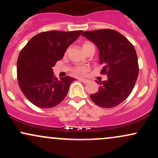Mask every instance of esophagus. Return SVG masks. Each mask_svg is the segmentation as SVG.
I'll return each instance as SVG.
<instances>
[{
    "mask_svg": "<svg viewBox=\"0 0 158 158\" xmlns=\"http://www.w3.org/2000/svg\"><path fill=\"white\" fill-rule=\"evenodd\" d=\"M79 80L82 81L83 83H88L90 81V80H88V79H79Z\"/></svg>",
    "mask_w": 158,
    "mask_h": 158,
    "instance_id": "34e87169",
    "label": "esophagus"
}]
</instances>
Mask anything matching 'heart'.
I'll return each mask as SVG.
<instances>
[{
    "label": "heart",
    "mask_w": 158,
    "mask_h": 158,
    "mask_svg": "<svg viewBox=\"0 0 158 158\" xmlns=\"http://www.w3.org/2000/svg\"><path fill=\"white\" fill-rule=\"evenodd\" d=\"M93 44L92 43L89 42V41H85V42L83 43L82 44V48L83 50H85V49H87L89 47L92 46ZM89 70V68L88 66H85V65H83V66H77L73 68V72L74 74L77 76H84L87 72Z\"/></svg>",
    "instance_id": "heart-1"
}]
</instances>
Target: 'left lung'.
<instances>
[{
	"instance_id": "1",
	"label": "left lung",
	"mask_w": 158,
	"mask_h": 158,
	"mask_svg": "<svg viewBox=\"0 0 158 158\" xmlns=\"http://www.w3.org/2000/svg\"><path fill=\"white\" fill-rule=\"evenodd\" d=\"M82 35L94 43L99 50L101 73L106 74V81L100 85L90 99L97 106L110 108L117 106L131 93L139 73L135 49L128 39L113 30L86 31Z\"/></svg>"
}]
</instances>
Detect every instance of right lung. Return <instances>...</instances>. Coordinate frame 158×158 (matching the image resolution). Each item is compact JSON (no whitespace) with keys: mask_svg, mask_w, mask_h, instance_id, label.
<instances>
[{"mask_svg":"<svg viewBox=\"0 0 158 158\" xmlns=\"http://www.w3.org/2000/svg\"><path fill=\"white\" fill-rule=\"evenodd\" d=\"M82 30L43 32L33 36L21 50L17 62L18 81L21 91L35 106L50 108L60 103L74 78L58 79L52 67L61 60Z\"/></svg>","mask_w":158,"mask_h":158,"instance_id":"obj_1","label":"right lung"}]
</instances>
